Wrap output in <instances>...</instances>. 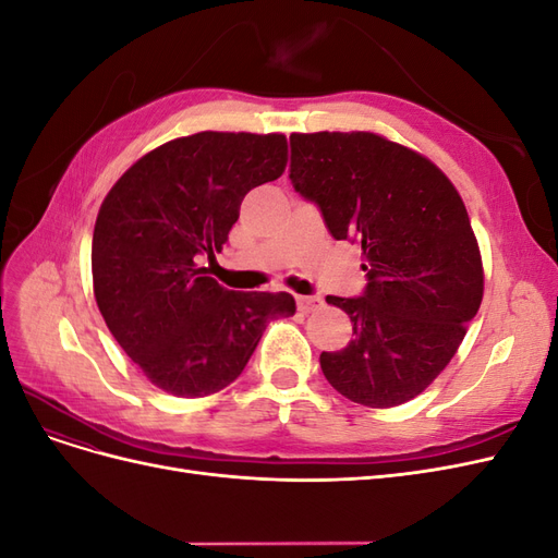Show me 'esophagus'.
Instances as JSON below:
<instances>
[{"instance_id": "34e87169", "label": "esophagus", "mask_w": 558, "mask_h": 558, "mask_svg": "<svg viewBox=\"0 0 558 558\" xmlns=\"http://www.w3.org/2000/svg\"><path fill=\"white\" fill-rule=\"evenodd\" d=\"M295 302H298V310H300L302 314H312L314 310L320 307V300L314 298V295H298Z\"/></svg>"}]
</instances>
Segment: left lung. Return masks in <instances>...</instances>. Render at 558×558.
<instances>
[{"mask_svg": "<svg viewBox=\"0 0 558 558\" xmlns=\"http://www.w3.org/2000/svg\"><path fill=\"white\" fill-rule=\"evenodd\" d=\"M289 177L365 260L363 295L326 298L353 324L344 349L320 353L326 379L365 408L416 398L453 359L484 295L459 191L428 158L375 132H293Z\"/></svg>", "mask_w": 558, "mask_h": 558, "instance_id": "left-lung-1", "label": "left lung"}]
</instances>
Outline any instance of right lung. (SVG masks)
I'll return each mask as SVG.
<instances>
[{
  "instance_id": "add662e5",
  "label": "right lung",
  "mask_w": 558,
  "mask_h": 558,
  "mask_svg": "<svg viewBox=\"0 0 558 558\" xmlns=\"http://www.w3.org/2000/svg\"><path fill=\"white\" fill-rule=\"evenodd\" d=\"M279 132H197L150 150L113 183L93 232V291L107 328L150 384L177 398L242 375L291 293H238L197 260L223 248L244 195L283 174Z\"/></svg>"
}]
</instances>
